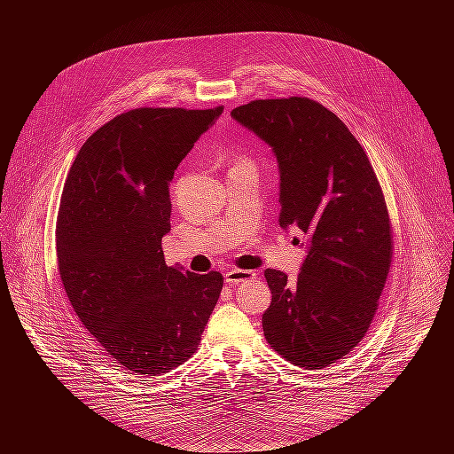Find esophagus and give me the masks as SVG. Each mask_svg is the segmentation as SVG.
I'll return each instance as SVG.
<instances>
[{"label": "esophagus", "instance_id": "esophagus-1", "mask_svg": "<svg viewBox=\"0 0 454 454\" xmlns=\"http://www.w3.org/2000/svg\"><path fill=\"white\" fill-rule=\"evenodd\" d=\"M254 278H255V274H254L252 270H237V269H231V270H228V272L224 274V281H226L228 285H237V283L248 281V279H254Z\"/></svg>", "mask_w": 454, "mask_h": 454}]
</instances>
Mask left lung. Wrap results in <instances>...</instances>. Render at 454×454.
<instances>
[{"mask_svg": "<svg viewBox=\"0 0 454 454\" xmlns=\"http://www.w3.org/2000/svg\"><path fill=\"white\" fill-rule=\"evenodd\" d=\"M230 115L272 149L279 226L307 237L293 281L265 270V339L296 366L325 368L363 340L387 283L392 231L377 176L361 143L317 101L261 99Z\"/></svg>", "mask_w": 454, "mask_h": 454, "instance_id": "8db88e82", "label": "left lung"}]
</instances>
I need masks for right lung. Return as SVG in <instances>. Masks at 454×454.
I'll return each mask as SVG.
<instances>
[{
	"label": "right lung",
	"mask_w": 454,
	"mask_h": 454,
	"mask_svg": "<svg viewBox=\"0 0 454 454\" xmlns=\"http://www.w3.org/2000/svg\"><path fill=\"white\" fill-rule=\"evenodd\" d=\"M213 110L137 108L81 147L64 184L57 257L82 325L136 375L165 373L197 351L223 289L219 272L167 267L169 184Z\"/></svg>",
	"instance_id": "obj_1"
}]
</instances>
